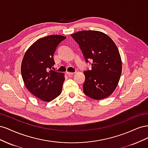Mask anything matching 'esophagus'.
I'll use <instances>...</instances> for the list:
<instances>
[{
  "label": "esophagus",
  "instance_id": "34e87169",
  "mask_svg": "<svg viewBox=\"0 0 148 148\" xmlns=\"http://www.w3.org/2000/svg\"><path fill=\"white\" fill-rule=\"evenodd\" d=\"M66 73V75H68L69 76H71V75H74L75 73V72H69V71H67Z\"/></svg>",
  "mask_w": 148,
  "mask_h": 148
}]
</instances>
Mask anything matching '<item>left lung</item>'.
<instances>
[{"instance_id": "obj_1", "label": "left lung", "mask_w": 148, "mask_h": 148, "mask_svg": "<svg viewBox=\"0 0 148 148\" xmlns=\"http://www.w3.org/2000/svg\"><path fill=\"white\" fill-rule=\"evenodd\" d=\"M71 36L79 44L86 62L92 60L91 70L84 71V93L95 100L109 97L117 88L122 70L116 44L109 36L99 31H78Z\"/></svg>"}]
</instances>
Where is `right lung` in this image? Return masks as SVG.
Listing matches in <instances>:
<instances>
[{
    "mask_svg": "<svg viewBox=\"0 0 148 148\" xmlns=\"http://www.w3.org/2000/svg\"><path fill=\"white\" fill-rule=\"evenodd\" d=\"M66 37L54 34L40 38L26 51L21 73L26 88L40 100L51 102L59 96L65 81L63 73L50 70L57 46Z\"/></svg>",
    "mask_w": 148,
    "mask_h": 148,
    "instance_id": "add662e5",
    "label": "right lung"
}]
</instances>
